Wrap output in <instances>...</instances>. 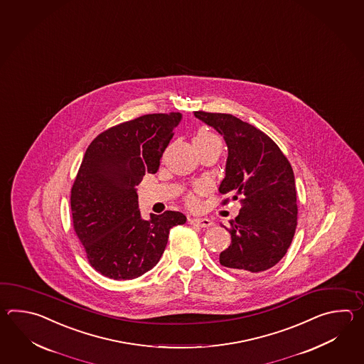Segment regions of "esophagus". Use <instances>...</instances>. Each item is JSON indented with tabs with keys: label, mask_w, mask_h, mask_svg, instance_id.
Wrapping results in <instances>:
<instances>
[{
	"label": "esophagus",
	"mask_w": 364,
	"mask_h": 364,
	"mask_svg": "<svg viewBox=\"0 0 364 364\" xmlns=\"http://www.w3.org/2000/svg\"><path fill=\"white\" fill-rule=\"evenodd\" d=\"M190 224L196 225V226H200V228H209L210 225L213 224L209 218H190L188 220Z\"/></svg>",
	"instance_id": "1"
}]
</instances>
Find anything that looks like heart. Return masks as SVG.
Segmentation results:
<instances>
[{"label": "heart", "mask_w": 364, "mask_h": 364, "mask_svg": "<svg viewBox=\"0 0 364 364\" xmlns=\"http://www.w3.org/2000/svg\"><path fill=\"white\" fill-rule=\"evenodd\" d=\"M215 139H217V136L215 134L205 132V130H200V132H198V134L193 136V144H195V146H200V144H205V143H208L210 140ZM186 201H187V204H188L190 207H196V205H198V196H196V193H188L187 198H186Z\"/></svg>", "instance_id": "obj_1"}]
</instances>
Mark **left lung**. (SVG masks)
I'll return each instance as SVG.
<instances>
[{"mask_svg":"<svg viewBox=\"0 0 364 364\" xmlns=\"http://www.w3.org/2000/svg\"><path fill=\"white\" fill-rule=\"evenodd\" d=\"M224 136L228 146L221 193L240 196V215L230 221V246L220 264L232 271H267L287 254L296 229L293 168L279 146L255 126L225 113L195 112ZM225 199L223 203H228Z\"/></svg>","mask_w":364,"mask_h":364,"instance_id":"8db88e82","label":"left lung"}]
</instances>
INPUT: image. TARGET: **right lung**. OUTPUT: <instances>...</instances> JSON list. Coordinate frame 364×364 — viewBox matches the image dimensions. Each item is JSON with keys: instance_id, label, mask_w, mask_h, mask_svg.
<instances>
[{"instance_id": "right-lung-1", "label": "right lung", "mask_w": 364, "mask_h": 364, "mask_svg": "<svg viewBox=\"0 0 364 364\" xmlns=\"http://www.w3.org/2000/svg\"><path fill=\"white\" fill-rule=\"evenodd\" d=\"M181 113L138 117L99 134L85 151L71 188L74 230L90 264L112 279H132L159 263L181 212L140 216L136 186L156 173Z\"/></svg>"}]
</instances>
